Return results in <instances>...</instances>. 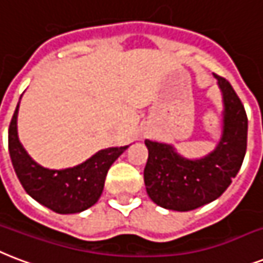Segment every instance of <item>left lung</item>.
Segmentation results:
<instances>
[{
  "label": "left lung",
  "instance_id": "left-lung-1",
  "mask_svg": "<svg viewBox=\"0 0 263 263\" xmlns=\"http://www.w3.org/2000/svg\"><path fill=\"white\" fill-rule=\"evenodd\" d=\"M222 96L221 137L211 152L186 158L173 144L145 140L144 182L151 200L173 211H191L218 199L239 173L247 148L248 121L233 87L214 75Z\"/></svg>",
  "mask_w": 263,
  "mask_h": 263
}]
</instances>
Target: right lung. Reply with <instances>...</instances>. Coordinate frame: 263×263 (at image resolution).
I'll return each mask as SVG.
<instances>
[{
	"label": "right lung",
	"instance_id": "1",
	"mask_svg": "<svg viewBox=\"0 0 263 263\" xmlns=\"http://www.w3.org/2000/svg\"><path fill=\"white\" fill-rule=\"evenodd\" d=\"M22 99V97H20ZM19 103L12 117L8 145L20 184L30 196L58 214L82 213L97 203L109 167L130 145L100 149L74 167L49 168L32 159L17 134Z\"/></svg>",
	"mask_w": 263,
	"mask_h": 263
}]
</instances>
